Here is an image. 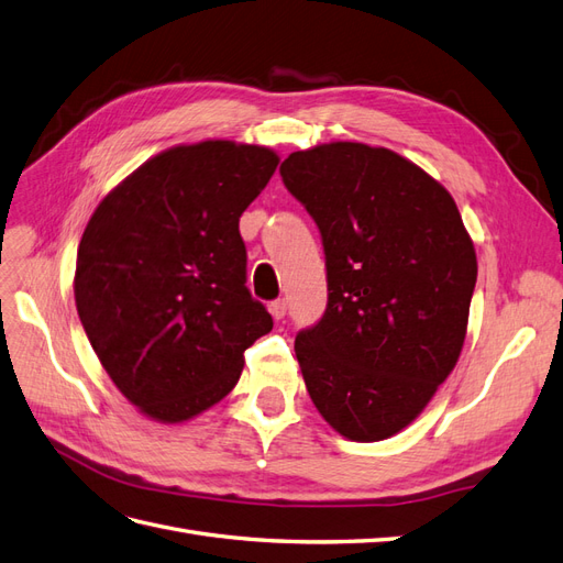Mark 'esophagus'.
Returning a JSON list of instances; mask_svg holds the SVG:
<instances>
[{"instance_id": "esophagus-1", "label": "esophagus", "mask_w": 563, "mask_h": 563, "mask_svg": "<svg viewBox=\"0 0 563 563\" xmlns=\"http://www.w3.org/2000/svg\"><path fill=\"white\" fill-rule=\"evenodd\" d=\"M269 314L275 319H284L286 317V300L284 298H277L269 302Z\"/></svg>"}]
</instances>
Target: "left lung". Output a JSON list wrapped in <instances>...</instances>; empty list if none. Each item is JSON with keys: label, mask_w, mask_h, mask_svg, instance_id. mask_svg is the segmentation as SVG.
Returning a JSON list of instances; mask_svg holds the SVG:
<instances>
[{"label": "left lung", "mask_w": 563, "mask_h": 563, "mask_svg": "<svg viewBox=\"0 0 563 563\" xmlns=\"http://www.w3.org/2000/svg\"><path fill=\"white\" fill-rule=\"evenodd\" d=\"M286 190L312 216L329 302L296 335L314 406L352 441L416 420L463 350L476 255L453 197L385 147L329 143L288 155Z\"/></svg>", "instance_id": "obj_1"}]
</instances>
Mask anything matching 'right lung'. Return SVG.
Here are the masks:
<instances>
[{
  "instance_id": "obj_1",
  "label": "right lung",
  "mask_w": 563,
  "mask_h": 563,
  "mask_svg": "<svg viewBox=\"0 0 563 563\" xmlns=\"http://www.w3.org/2000/svg\"><path fill=\"white\" fill-rule=\"evenodd\" d=\"M279 157L203 141L145 162L98 203L81 234L75 302L100 364L150 418L183 422L236 385L272 331L246 288L240 216Z\"/></svg>"
}]
</instances>
